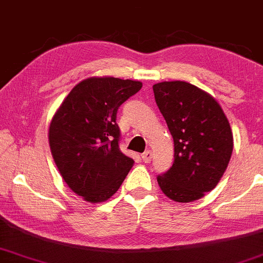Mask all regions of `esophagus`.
Segmentation results:
<instances>
[{
  "instance_id": "esophagus-1",
  "label": "esophagus",
  "mask_w": 263,
  "mask_h": 263,
  "mask_svg": "<svg viewBox=\"0 0 263 263\" xmlns=\"http://www.w3.org/2000/svg\"><path fill=\"white\" fill-rule=\"evenodd\" d=\"M153 158V154H152V151H145L143 154H142V159H143L144 163H149Z\"/></svg>"
}]
</instances>
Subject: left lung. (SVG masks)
Returning a JSON list of instances; mask_svg holds the SVG:
<instances>
[{"label":"left lung","instance_id":"left-lung-1","mask_svg":"<svg viewBox=\"0 0 263 263\" xmlns=\"http://www.w3.org/2000/svg\"><path fill=\"white\" fill-rule=\"evenodd\" d=\"M154 98L174 140V163L157 176L176 202H192L217 186L233 152V134L214 98L186 82L153 85Z\"/></svg>","mask_w":263,"mask_h":263}]
</instances>
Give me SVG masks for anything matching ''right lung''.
I'll use <instances>...</instances> for the list:
<instances>
[{"mask_svg":"<svg viewBox=\"0 0 263 263\" xmlns=\"http://www.w3.org/2000/svg\"><path fill=\"white\" fill-rule=\"evenodd\" d=\"M141 82L88 78L69 91L49 128L51 153L68 187L85 201H106L118 191L134 159L120 151L119 107Z\"/></svg>","mask_w":263,"mask_h":263,"instance_id":"right-lung-1","label":"right lung"}]
</instances>
